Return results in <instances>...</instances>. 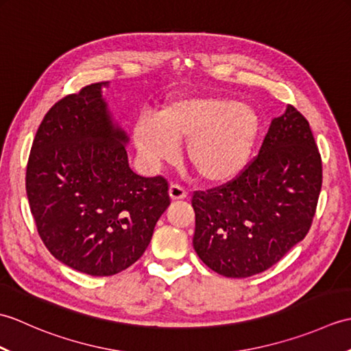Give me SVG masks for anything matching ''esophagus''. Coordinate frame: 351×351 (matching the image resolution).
<instances>
[{"label":"esophagus","mask_w":351,"mask_h":351,"mask_svg":"<svg viewBox=\"0 0 351 351\" xmlns=\"http://www.w3.org/2000/svg\"><path fill=\"white\" fill-rule=\"evenodd\" d=\"M169 195H170V199L171 200H181V199H185L189 196V193L185 191L181 185L178 184H171L170 189H169Z\"/></svg>","instance_id":"obj_1"}]
</instances>
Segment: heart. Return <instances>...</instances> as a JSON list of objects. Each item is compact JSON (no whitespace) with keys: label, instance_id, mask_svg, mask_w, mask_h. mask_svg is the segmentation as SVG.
Segmentation results:
<instances>
[{"label":"heart","instance_id":"b5f03b06","mask_svg":"<svg viewBox=\"0 0 351 351\" xmlns=\"http://www.w3.org/2000/svg\"><path fill=\"white\" fill-rule=\"evenodd\" d=\"M261 134L256 110L229 96L180 98L167 102L155 119L134 126V145L149 167L175 158L185 141V161L199 180H234L247 166Z\"/></svg>","mask_w":351,"mask_h":351}]
</instances>
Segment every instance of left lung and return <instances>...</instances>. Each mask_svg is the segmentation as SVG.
<instances>
[{
	"mask_svg": "<svg viewBox=\"0 0 351 351\" xmlns=\"http://www.w3.org/2000/svg\"><path fill=\"white\" fill-rule=\"evenodd\" d=\"M322 182V155L309 122L288 106L235 180L195 191L197 256L226 278L265 271L306 237Z\"/></svg>",
	"mask_w": 351,
	"mask_h": 351,
	"instance_id": "obj_1",
	"label": "left lung"
}]
</instances>
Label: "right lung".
Instances as JSON below:
<instances>
[{
  "label": "right lung",
  "instance_id": "obj_1",
  "mask_svg": "<svg viewBox=\"0 0 351 351\" xmlns=\"http://www.w3.org/2000/svg\"><path fill=\"white\" fill-rule=\"evenodd\" d=\"M95 83L45 114L27 164L33 219L51 255L73 270L113 276L143 255L170 205L162 176L143 178L128 162V136Z\"/></svg>",
  "mask_w": 351,
  "mask_h": 351
}]
</instances>
